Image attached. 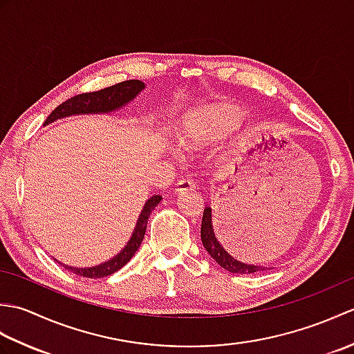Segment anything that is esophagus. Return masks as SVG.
I'll list each match as a JSON object with an SVG mask.
<instances>
[{"label": "esophagus", "instance_id": "34e87169", "mask_svg": "<svg viewBox=\"0 0 354 354\" xmlns=\"http://www.w3.org/2000/svg\"><path fill=\"white\" fill-rule=\"evenodd\" d=\"M196 181H194L193 178H183L179 179L176 183V192L178 193H185V192H190L196 189Z\"/></svg>", "mask_w": 354, "mask_h": 354}]
</instances>
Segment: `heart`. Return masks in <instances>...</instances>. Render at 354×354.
<instances>
[{
    "label": "heart",
    "instance_id": "heart-1",
    "mask_svg": "<svg viewBox=\"0 0 354 354\" xmlns=\"http://www.w3.org/2000/svg\"><path fill=\"white\" fill-rule=\"evenodd\" d=\"M237 123L236 115L228 109L214 112L208 118H196L184 122L178 127V140L185 147H194L204 145L214 135L227 132Z\"/></svg>",
    "mask_w": 354,
    "mask_h": 354
}]
</instances>
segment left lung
I'll list each match as a JSON object with an SVG mask.
<instances>
[{
	"instance_id": "obj_1",
	"label": "left lung",
	"mask_w": 354,
	"mask_h": 354,
	"mask_svg": "<svg viewBox=\"0 0 354 354\" xmlns=\"http://www.w3.org/2000/svg\"><path fill=\"white\" fill-rule=\"evenodd\" d=\"M201 239H202V243H204V248L207 250V252L212 255V257L217 263H219L223 269L230 270V272L254 274V272H259V270H263V268H260V266L246 265V263L236 260L234 257H231V255L223 250V246L219 243V240H217L214 236L213 223H212V208L209 207H205L204 216H202Z\"/></svg>"
}]
</instances>
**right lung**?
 Returning <instances> with one entry per match:
<instances>
[{
	"label": "right lung",
	"mask_w": 354,
	"mask_h": 354,
	"mask_svg": "<svg viewBox=\"0 0 354 354\" xmlns=\"http://www.w3.org/2000/svg\"><path fill=\"white\" fill-rule=\"evenodd\" d=\"M142 88H145V84H142L141 80H124V82H120L117 85L99 89V91L77 94L66 102H64L62 104H59V106L47 117L44 124H48L57 118L68 117L74 114H97V112H111L114 109H118L127 102H131ZM160 201H161L160 194H155V196H152L146 202L129 243H127L124 246V250L118 255H115L114 259L95 268L80 269V268H70L65 265L64 268L71 270L73 274L86 277V278H103L117 272V270L122 269L126 263L132 259V255L137 252L146 234L149 216L153 212V208L160 204Z\"/></svg>",
	"instance_id": "right-lung-1"
}]
</instances>
